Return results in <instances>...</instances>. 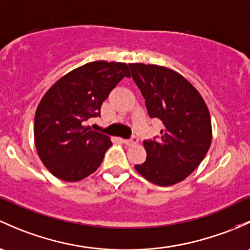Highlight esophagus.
Returning <instances> with one entry per match:
<instances>
[{
  "label": "esophagus",
  "instance_id": "obj_1",
  "mask_svg": "<svg viewBox=\"0 0 250 250\" xmlns=\"http://www.w3.org/2000/svg\"><path fill=\"white\" fill-rule=\"evenodd\" d=\"M138 141H139L138 138H136L135 135H133L130 139H125V140H123V144L127 146H132V145H135V144H138Z\"/></svg>",
  "mask_w": 250,
  "mask_h": 250
}]
</instances>
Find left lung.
<instances>
[{
	"label": "left lung",
	"instance_id": "1",
	"mask_svg": "<svg viewBox=\"0 0 250 250\" xmlns=\"http://www.w3.org/2000/svg\"><path fill=\"white\" fill-rule=\"evenodd\" d=\"M129 68L149 117L164 125L159 139L144 140L146 160L135 169L154 185L172 186L206 156L212 141L209 111L196 88L178 73L144 63H130Z\"/></svg>",
	"mask_w": 250,
	"mask_h": 250
}]
</instances>
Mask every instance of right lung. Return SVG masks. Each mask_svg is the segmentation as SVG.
<instances>
[{
  "label": "right lung",
  "instance_id": "right-lung-1",
  "mask_svg": "<svg viewBox=\"0 0 250 250\" xmlns=\"http://www.w3.org/2000/svg\"><path fill=\"white\" fill-rule=\"evenodd\" d=\"M125 63L96 61L72 70L50 87L36 111L38 156L55 177L77 182L102 164L111 140L86 125L101 116V107L123 78Z\"/></svg>",
  "mask_w": 250,
  "mask_h": 250
}]
</instances>
